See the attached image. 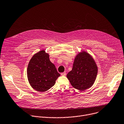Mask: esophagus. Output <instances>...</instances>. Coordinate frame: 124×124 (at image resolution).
<instances>
[{
  "label": "esophagus",
  "mask_w": 124,
  "mask_h": 124,
  "mask_svg": "<svg viewBox=\"0 0 124 124\" xmlns=\"http://www.w3.org/2000/svg\"><path fill=\"white\" fill-rule=\"evenodd\" d=\"M66 74V72H65V71H64V72H62V73H61V75H62V76H65Z\"/></svg>",
  "instance_id": "obj_1"
}]
</instances>
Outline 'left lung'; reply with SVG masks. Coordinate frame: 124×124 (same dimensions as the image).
<instances>
[{
  "instance_id": "obj_1",
  "label": "left lung",
  "mask_w": 124,
  "mask_h": 124,
  "mask_svg": "<svg viewBox=\"0 0 124 124\" xmlns=\"http://www.w3.org/2000/svg\"><path fill=\"white\" fill-rule=\"evenodd\" d=\"M97 72V66L92 57L82 52L75 57L72 69L66 77L74 88L83 91L92 86Z\"/></svg>"
}]
</instances>
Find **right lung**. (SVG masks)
Here are the masks:
<instances>
[{
	"instance_id": "add662e5",
	"label": "right lung",
	"mask_w": 124,
	"mask_h": 124,
	"mask_svg": "<svg viewBox=\"0 0 124 124\" xmlns=\"http://www.w3.org/2000/svg\"><path fill=\"white\" fill-rule=\"evenodd\" d=\"M27 77L31 86L39 92H45L52 87L61 74L50 61L49 55L44 50L35 54L27 68Z\"/></svg>"
}]
</instances>
